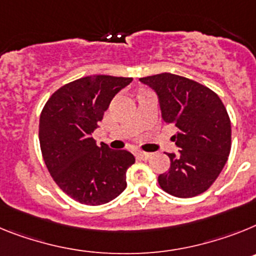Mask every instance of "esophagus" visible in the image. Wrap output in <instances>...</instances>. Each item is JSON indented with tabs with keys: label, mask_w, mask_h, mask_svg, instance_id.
<instances>
[{
	"label": "esophagus",
	"mask_w": 256,
	"mask_h": 256,
	"mask_svg": "<svg viewBox=\"0 0 256 256\" xmlns=\"http://www.w3.org/2000/svg\"><path fill=\"white\" fill-rule=\"evenodd\" d=\"M136 156L142 160H150L153 154L152 153H148V152H138Z\"/></svg>",
	"instance_id": "obj_1"
}]
</instances>
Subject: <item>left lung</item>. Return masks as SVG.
<instances>
[{
    "mask_svg": "<svg viewBox=\"0 0 256 256\" xmlns=\"http://www.w3.org/2000/svg\"><path fill=\"white\" fill-rule=\"evenodd\" d=\"M139 81L158 99L162 120L176 128L172 136L179 152L168 153V172L158 176L165 192L188 198L210 188L230 152V121L220 98L206 86L172 73Z\"/></svg>",
    "mask_w": 256,
    "mask_h": 256,
    "instance_id": "1",
    "label": "left lung"
}]
</instances>
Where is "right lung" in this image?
<instances>
[{"instance_id":"obj_1","label":"right lung","mask_w":256,"mask_h":256,"mask_svg":"<svg viewBox=\"0 0 256 256\" xmlns=\"http://www.w3.org/2000/svg\"><path fill=\"white\" fill-rule=\"evenodd\" d=\"M132 78L88 76L66 84L45 104L40 144L48 170L60 190L85 205H103L125 190L126 171L135 162L124 150L96 146L92 132L117 92Z\"/></svg>"}]
</instances>
